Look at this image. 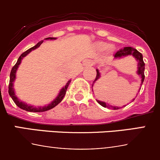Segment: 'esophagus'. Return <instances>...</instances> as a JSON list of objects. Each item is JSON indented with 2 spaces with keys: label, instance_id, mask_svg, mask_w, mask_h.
I'll return each instance as SVG.
<instances>
[{
  "label": "esophagus",
  "instance_id": "obj_1",
  "mask_svg": "<svg viewBox=\"0 0 160 160\" xmlns=\"http://www.w3.org/2000/svg\"><path fill=\"white\" fill-rule=\"evenodd\" d=\"M84 63L86 64L87 66H89V65H90V62H89V61H85Z\"/></svg>",
  "mask_w": 160,
  "mask_h": 160
}]
</instances>
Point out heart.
<instances>
[{
	"label": "heart",
	"instance_id": "heart-1",
	"mask_svg": "<svg viewBox=\"0 0 160 160\" xmlns=\"http://www.w3.org/2000/svg\"><path fill=\"white\" fill-rule=\"evenodd\" d=\"M107 47H108L107 43L103 42L98 43V48H99L100 49H105Z\"/></svg>",
	"mask_w": 160,
	"mask_h": 160
}]
</instances>
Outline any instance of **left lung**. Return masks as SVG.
<instances>
[{"mask_svg": "<svg viewBox=\"0 0 160 160\" xmlns=\"http://www.w3.org/2000/svg\"><path fill=\"white\" fill-rule=\"evenodd\" d=\"M128 56H132L135 59V60L137 61V74L141 78V83L140 84H142L143 81H144V79H145V75H144V71H145V63H144V61H143V57H142V53H140L138 50H136L135 49H133L132 47H124L123 49H120L118 52L114 54V59H122V58L124 57H126ZM97 76H96V78L95 80H93V83L92 84V88L93 86L94 85V83H96V81L98 80H99L101 78V72H99V70L97 69ZM93 90V89H92ZM139 92V90H138ZM134 99H132V101H134ZM98 104H101V106H103L104 108H110V109H114V110H117V109L121 108L122 107H118V106H112L110 105L108 103H105L104 101H99V100H97Z\"/></svg>", "mask_w": 160, "mask_h": 160, "instance_id": "1", "label": "left lung"}]
</instances>
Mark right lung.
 I'll return each instance as SVG.
<instances>
[{
  "mask_svg": "<svg viewBox=\"0 0 160 160\" xmlns=\"http://www.w3.org/2000/svg\"><path fill=\"white\" fill-rule=\"evenodd\" d=\"M45 39L46 40H56V38H52V37L51 38V37H49V38H45ZM42 42H43V41L39 42L37 43L35 46H33L32 48H31V49H28L27 51H25V52L22 53V54L19 56L18 59V61H17V62H16L15 65H14V67H13V68L11 69V73H10V81H9V87H8L9 95H10L11 98H12L13 101L15 103V104L18 106V107L22 109V110L30 111V112H43V111H49V110H50V109H52V108H53L54 107H56L58 104H59V103L62 101V98H63V97L65 96V94H66V92H67V88H68L69 84H70V83L71 81V80H68V82L66 83L65 86L62 87V89L59 90V93H58V95L56 96V98H55L52 101H51L49 104H47V105L38 106V107H35V106L31 105V104H28L27 103L21 101V100L19 99L17 96H16L15 90H14V82L16 79V72H17V70H18V69L19 65H20L21 62H22V60L23 59L24 57H25V56H26L28 53H30L32 50H35V49H36L37 48L39 47Z\"/></svg>",
  "mask_w": 160,
  "mask_h": 160,
  "instance_id": "right-lung-1",
  "label": "right lung"
}]
</instances>
